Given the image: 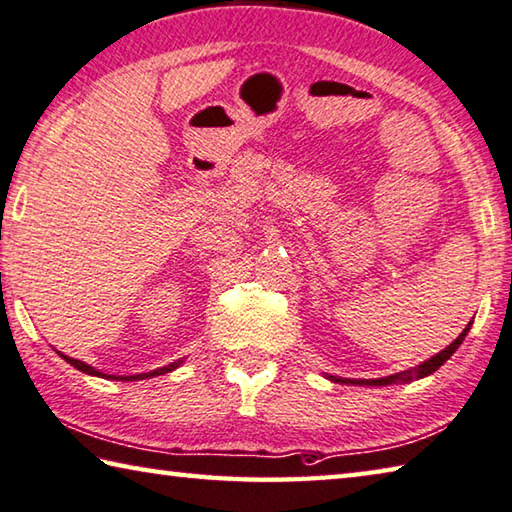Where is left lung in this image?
<instances>
[{
    "instance_id": "1",
    "label": "left lung",
    "mask_w": 512,
    "mask_h": 512,
    "mask_svg": "<svg viewBox=\"0 0 512 512\" xmlns=\"http://www.w3.org/2000/svg\"><path fill=\"white\" fill-rule=\"evenodd\" d=\"M470 326H472V321L463 328V333L456 337L450 346L443 348V351L436 353L434 357H429V360L420 362L418 366H414V369H409V371H402V373H396V375H387V378H375V380H351V378H339V375H328V373H326V378L330 382H339V384H360V387H387V384H407L411 380L427 378V375H432L434 371L441 369V366L456 353V348L463 344L465 335L470 333Z\"/></svg>"
}]
</instances>
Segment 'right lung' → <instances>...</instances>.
Here are the masks:
<instances>
[{"instance_id":"1","label":"right lung","mask_w":512,"mask_h":512,"mask_svg":"<svg viewBox=\"0 0 512 512\" xmlns=\"http://www.w3.org/2000/svg\"><path fill=\"white\" fill-rule=\"evenodd\" d=\"M58 355L62 357V360H65L67 364H71L74 366V369H78V371H83V373H87V375H96V378H105V380H121V382H134V380H148V378H155V375H164V373H170V371H175L179 364H184V360H177V362H170L168 366H161V369H155V371H148V373H137V375H110V373H103V371H98V369H94V366H89V364H85V362H80V360H74V357H69V355H62L60 351H58Z\"/></svg>"}]
</instances>
